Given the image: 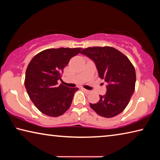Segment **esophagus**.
I'll list each match as a JSON object with an SVG mask.
<instances>
[{
  "mask_svg": "<svg viewBox=\"0 0 160 160\" xmlns=\"http://www.w3.org/2000/svg\"><path fill=\"white\" fill-rule=\"evenodd\" d=\"M83 90L84 91H85V92L86 93H90L91 92V91H90V90H86V89H85V88H83Z\"/></svg>",
  "mask_w": 160,
  "mask_h": 160,
  "instance_id": "34e87169",
  "label": "esophagus"
}]
</instances>
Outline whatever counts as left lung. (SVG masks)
<instances>
[{
    "instance_id": "obj_1",
    "label": "left lung",
    "mask_w": 160,
    "mask_h": 160,
    "mask_svg": "<svg viewBox=\"0 0 160 160\" xmlns=\"http://www.w3.org/2000/svg\"><path fill=\"white\" fill-rule=\"evenodd\" d=\"M96 64L99 76L108 83L104 96L96 104L90 103L97 114L112 118L126 109L135 91L136 75L126 56L111 47H88L81 51Z\"/></svg>"
}]
</instances>
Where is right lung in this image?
Masks as SVG:
<instances>
[{
  "instance_id": "add662e5",
  "label": "right lung",
  "mask_w": 160,
  "mask_h": 160,
  "mask_svg": "<svg viewBox=\"0 0 160 160\" xmlns=\"http://www.w3.org/2000/svg\"><path fill=\"white\" fill-rule=\"evenodd\" d=\"M82 48H48L35 55L25 72V86L29 98L44 114L57 117L69 109L78 88L58 85L63 68Z\"/></svg>"
}]
</instances>
